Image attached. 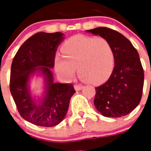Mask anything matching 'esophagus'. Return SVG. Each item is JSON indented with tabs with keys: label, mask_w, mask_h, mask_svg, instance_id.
I'll return each mask as SVG.
<instances>
[{
	"label": "esophagus",
	"mask_w": 151,
	"mask_h": 151,
	"mask_svg": "<svg viewBox=\"0 0 151 151\" xmlns=\"http://www.w3.org/2000/svg\"><path fill=\"white\" fill-rule=\"evenodd\" d=\"M75 90L76 91H80L82 90V88H83V86L82 85H75Z\"/></svg>",
	"instance_id": "34e87169"
}]
</instances>
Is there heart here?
Masks as SVG:
<instances>
[{
  "label": "heart",
  "instance_id": "b5f03b06",
  "mask_svg": "<svg viewBox=\"0 0 151 151\" xmlns=\"http://www.w3.org/2000/svg\"><path fill=\"white\" fill-rule=\"evenodd\" d=\"M62 53L63 56L56 57L55 69L65 80L74 77L76 69L82 79L94 84L103 82L113 73L114 52L104 38L77 35L64 42Z\"/></svg>",
  "mask_w": 151,
  "mask_h": 151
}]
</instances>
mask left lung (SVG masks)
<instances>
[{
    "mask_svg": "<svg viewBox=\"0 0 151 151\" xmlns=\"http://www.w3.org/2000/svg\"><path fill=\"white\" fill-rule=\"evenodd\" d=\"M110 41L113 47L115 66L105 83L95 88L94 104L104 116H124L139 104L144 86V70L139 54L121 33L106 27L87 30Z\"/></svg>",
    "mask_w": 151,
    "mask_h": 151,
    "instance_id": "1",
    "label": "left lung"
}]
</instances>
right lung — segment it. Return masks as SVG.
Returning <instances> with one entry per match:
<instances>
[{"label": "right lung", "mask_w": 151, "mask_h": 151, "mask_svg": "<svg viewBox=\"0 0 151 151\" xmlns=\"http://www.w3.org/2000/svg\"><path fill=\"white\" fill-rule=\"evenodd\" d=\"M61 32H38L28 38L13 58L10 90L17 110L28 122L38 126L52 127L62 122L76 91L71 84L55 83L51 69L56 51L63 40ZM43 75V97L36 100L29 88L30 78Z\"/></svg>", "instance_id": "obj_1"}]
</instances>
